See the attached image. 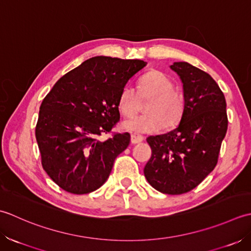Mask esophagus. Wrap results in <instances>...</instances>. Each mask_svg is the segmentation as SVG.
I'll return each instance as SVG.
<instances>
[{"label":"esophagus","mask_w":251,"mask_h":251,"mask_svg":"<svg viewBox=\"0 0 251 251\" xmlns=\"http://www.w3.org/2000/svg\"><path fill=\"white\" fill-rule=\"evenodd\" d=\"M143 140H144V137H143L142 135H139V134H132L131 135V143H132V144H139V143L143 142Z\"/></svg>","instance_id":"esophagus-1"}]
</instances>
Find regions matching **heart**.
<instances>
[{
    "instance_id": "1",
    "label": "heart",
    "mask_w": 251,
    "mask_h": 251,
    "mask_svg": "<svg viewBox=\"0 0 251 251\" xmlns=\"http://www.w3.org/2000/svg\"><path fill=\"white\" fill-rule=\"evenodd\" d=\"M151 99L148 115L131 117L124 122V127L135 133H155L176 126L182 119L185 100L183 92L175 88L171 78L159 70H151L143 75L137 82V92L126 85L120 92L118 107L125 117L138 111L140 100Z\"/></svg>"
}]
</instances>
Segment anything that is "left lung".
<instances>
[{
  "instance_id": "8db88e82",
  "label": "left lung",
  "mask_w": 251,
  "mask_h": 251,
  "mask_svg": "<svg viewBox=\"0 0 251 251\" xmlns=\"http://www.w3.org/2000/svg\"><path fill=\"white\" fill-rule=\"evenodd\" d=\"M171 69L182 80L185 107L176 129L147 137L151 157L144 175L155 190L180 195L198 186L217 166L228 121L226 97L210 75L185 61Z\"/></svg>"
}]
</instances>
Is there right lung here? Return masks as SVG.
Wrapping results in <instances>:
<instances>
[{
  "label": "right lung",
  "instance_id": "right-lung-1",
  "mask_svg": "<svg viewBox=\"0 0 251 251\" xmlns=\"http://www.w3.org/2000/svg\"><path fill=\"white\" fill-rule=\"evenodd\" d=\"M145 66L140 59L96 56L61 76L44 97L35 137L43 169L64 191L88 194L108 178L131 136L99 137L118 124L120 92Z\"/></svg>",
  "mask_w": 251,
  "mask_h": 251
}]
</instances>
